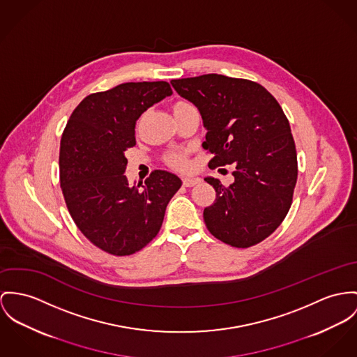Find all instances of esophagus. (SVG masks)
<instances>
[{"label":"esophagus","instance_id":"34e87169","mask_svg":"<svg viewBox=\"0 0 357 357\" xmlns=\"http://www.w3.org/2000/svg\"><path fill=\"white\" fill-rule=\"evenodd\" d=\"M199 178H195V176H185L183 178V185L186 186V188H192V186H195L197 183H199Z\"/></svg>","mask_w":357,"mask_h":357}]
</instances>
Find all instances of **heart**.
Returning a JSON list of instances; mask_svg holds the SVG:
<instances>
[{
    "mask_svg": "<svg viewBox=\"0 0 357 357\" xmlns=\"http://www.w3.org/2000/svg\"><path fill=\"white\" fill-rule=\"evenodd\" d=\"M192 103L189 102H185V100H181V102H176L174 105V111L181 110V109H186V107H192ZM169 163L176 167V168H181V169H185L189 167V160H188V156L186 153L183 152H176V153H172L169 156Z\"/></svg>",
    "mask_w": 357,
    "mask_h": 357,
    "instance_id": "b5f03b06",
    "label": "heart"
}]
</instances>
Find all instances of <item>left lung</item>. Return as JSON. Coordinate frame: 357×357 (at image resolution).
Wrapping results in <instances>:
<instances>
[{
    "instance_id": "8db88e82",
    "label": "left lung",
    "mask_w": 357,
    "mask_h": 357,
    "mask_svg": "<svg viewBox=\"0 0 357 357\" xmlns=\"http://www.w3.org/2000/svg\"><path fill=\"white\" fill-rule=\"evenodd\" d=\"M199 110L208 133L209 168L235 167L234 183L205 178L216 190L204 209L209 232L238 248L254 246L285 219L298 179V156L288 118L275 96L258 82L222 75L171 82Z\"/></svg>"
}]
</instances>
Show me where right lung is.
Wrapping results in <instances>:
<instances>
[{
	"mask_svg": "<svg viewBox=\"0 0 357 357\" xmlns=\"http://www.w3.org/2000/svg\"><path fill=\"white\" fill-rule=\"evenodd\" d=\"M167 82H125L91 93L72 112L59 146V182L82 235L112 255H130L160 231L165 208L182 181L155 169L145 185L123 175L142 112L169 96Z\"/></svg>",
	"mask_w": 357,
	"mask_h": 357,
	"instance_id": "add662e5",
	"label": "right lung"
}]
</instances>
